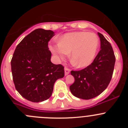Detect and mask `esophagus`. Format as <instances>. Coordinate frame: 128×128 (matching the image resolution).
<instances>
[{"label":"esophagus","mask_w":128,"mask_h":128,"mask_svg":"<svg viewBox=\"0 0 128 128\" xmlns=\"http://www.w3.org/2000/svg\"><path fill=\"white\" fill-rule=\"evenodd\" d=\"M64 71H65V75L66 76H67V75L69 74V73H70V69H68V68H64Z\"/></svg>","instance_id":"obj_1"}]
</instances>
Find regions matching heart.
<instances>
[{
  "label": "heart",
  "mask_w": 128,
  "mask_h": 128,
  "mask_svg": "<svg viewBox=\"0 0 128 128\" xmlns=\"http://www.w3.org/2000/svg\"><path fill=\"white\" fill-rule=\"evenodd\" d=\"M99 39L96 34L86 32L68 33L59 42L50 46V50L58 60H62L69 54V59L76 68L90 65L96 56Z\"/></svg>",
  "instance_id": "obj_1"
}]
</instances>
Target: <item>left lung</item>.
<instances>
[{"mask_svg": "<svg viewBox=\"0 0 128 128\" xmlns=\"http://www.w3.org/2000/svg\"><path fill=\"white\" fill-rule=\"evenodd\" d=\"M100 50L93 62L82 70L70 72L75 82L70 86L74 96L89 100L101 94L110 82L114 70L115 56L110 43L101 33Z\"/></svg>", "mask_w": 128, "mask_h": 128, "instance_id": "8db88e82", "label": "left lung"}]
</instances>
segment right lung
<instances>
[{
    "label": "right lung",
    "instance_id": "1",
    "mask_svg": "<svg viewBox=\"0 0 128 128\" xmlns=\"http://www.w3.org/2000/svg\"><path fill=\"white\" fill-rule=\"evenodd\" d=\"M54 32L38 28L17 45L11 60L16 90L26 100L41 102L51 96L54 84L64 76V67L51 62L48 42Z\"/></svg>",
    "mask_w": 128,
    "mask_h": 128
}]
</instances>
